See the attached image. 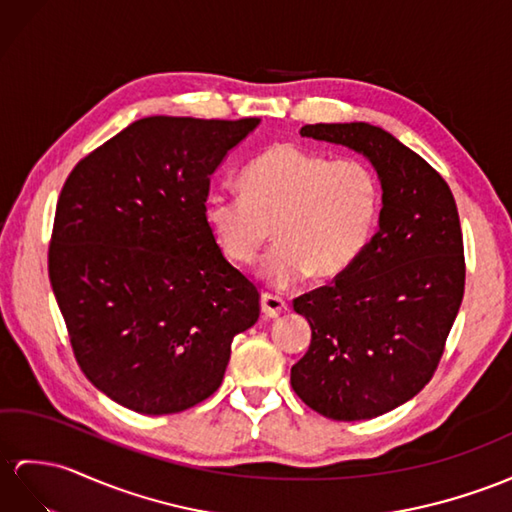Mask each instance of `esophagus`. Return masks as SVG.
<instances>
[{"label":"esophagus","instance_id":"34e87169","mask_svg":"<svg viewBox=\"0 0 512 512\" xmlns=\"http://www.w3.org/2000/svg\"><path fill=\"white\" fill-rule=\"evenodd\" d=\"M260 308H263L265 317L276 319L280 313H284V310H286V302L278 295L263 293V297H260Z\"/></svg>","mask_w":512,"mask_h":512}]
</instances>
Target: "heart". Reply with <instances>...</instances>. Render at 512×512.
<instances>
[{"instance_id":"1","label":"heart","mask_w":512,"mask_h":512,"mask_svg":"<svg viewBox=\"0 0 512 512\" xmlns=\"http://www.w3.org/2000/svg\"><path fill=\"white\" fill-rule=\"evenodd\" d=\"M243 193L215 191L206 221L221 252L236 265L260 263V276L286 289L317 273L341 276L365 252L380 217V182L360 158H328L284 143L245 167Z\"/></svg>"}]
</instances>
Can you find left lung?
<instances>
[{"mask_svg":"<svg viewBox=\"0 0 512 512\" xmlns=\"http://www.w3.org/2000/svg\"><path fill=\"white\" fill-rule=\"evenodd\" d=\"M299 134L367 156L382 210L356 263L293 302L313 339L291 386L323 417L371 419L415 397L439 367L465 293L456 202L441 173L382 128L315 123Z\"/></svg>","mask_w":512,"mask_h":512,"instance_id":"8db88e82","label":"left lung"}]
</instances>
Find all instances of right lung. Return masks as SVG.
I'll list each match as a JSON object with an SVG mask.
<instances>
[{"instance_id":"right-lung-1","label":"right lung","mask_w":512,"mask_h":512,"mask_svg":"<svg viewBox=\"0 0 512 512\" xmlns=\"http://www.w3.org/2000/svg\"><path fill=\"white\" fill-rule=\"evenodd\" d=\"M145 117L84 156L62 186L47 267L84 376L143 415L213 395L260 293L206 221L210 176L258 126Z\"/></svg>"}]
</instances>
